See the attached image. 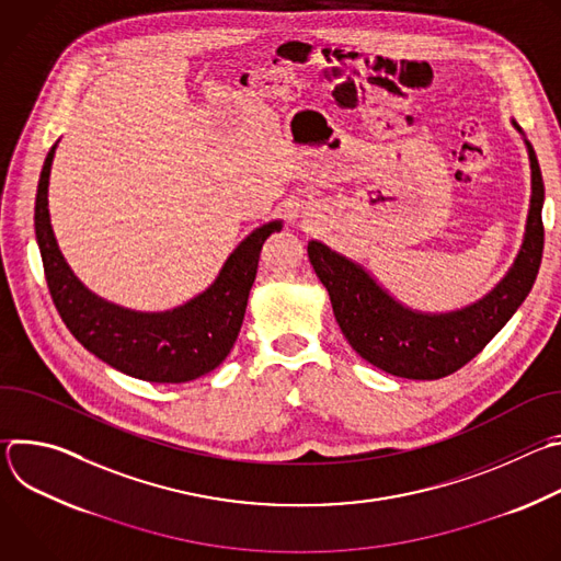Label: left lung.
Returning a JSON list of instances; mask_svg holds the SVG:
<instances>
[{"mask_svg": "<svg viewBox=\"0 0 561 561\" xmlns=\"http://www.w3.org/2000/svg\"><path fill=\"white\" fill-rule=\"evenodd\" d=\"M513 126L522 133L517 122ZM524 135V133H522ZM530 159V208L522 249L504 279L482 299L450 312H420L390 297L359 264L322 242H308V260L331 295L337 324L373 366L407 379H439L463 364L504 329L528 297L543 253V180L537 154Z\"/></svg>", "mask_w": 561, "mask_h": 561, "instance_id": "left-lung-1", "label": "left lung"}]
</instances>
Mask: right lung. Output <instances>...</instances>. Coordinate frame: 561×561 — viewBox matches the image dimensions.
Here are the masks:
<instances>
[{
  "instance_id": "obj_1",
  "label": "right lung",
  "mask_w": 561,
  "mask_h": 561,
  "mask_svg": "<svg viewBox=\"0 0 561 561\" xmlns=\"http://www.w3.org/2000/svg\"><path fill=\"white\" fill-rule=\"evenodd\" d=\"M57 144L48 150L35 197V237L53 304L75 340L108 366L154 383H184L215 370L244 322L249 293L266 239L282 230L268 221L239 244L217 279L197 297L164 312H137L91 293L66 264L48 215V180Z\"/></svg>"
}]
</instances>
